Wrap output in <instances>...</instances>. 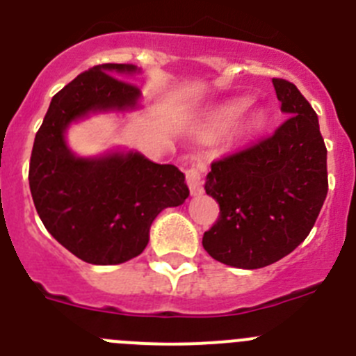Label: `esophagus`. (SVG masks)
I'll return each instance as SVG.
<instances>
[{"label": "esophagus", "mask_w": 356, "mask_h": 356, "mask_svg": "<svg viewBox=\"0 0 356 356\" xmlns=\"http://www.w3.org/2000/svg\"><path fill=\"white\" fill-rule=\"evenodd\" d=\"M204 165L202 163H193L191 167L186 170V182L191 191V195H202L204 193Z\"/></svg>", "instance_id": "obj_1"}]
</instances>
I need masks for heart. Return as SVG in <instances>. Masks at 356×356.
I'll return each instance as SVG.
<instances>
[{"label": "heart", "instance_id": "heart-1", "mask_svg": "<svg viewBox=\"0 0 356 356\" xmlns=\"http://www.w3.org/2000/svg\"><path fill=\"white\" fill-rule=\"evenodd\" d=\"M253 99L249 96H241V98L230 99L225 103L223 107H219L216 111L214 118H212V128L214 129H228L242 118L245 111L251 107ZM268 124V112L267 111H257L251 114V118L245 122V131L248 133H260L261 129L267 128Z\"/></svg>", "mask_w": 356, "mask_h": 356}]
</instances>
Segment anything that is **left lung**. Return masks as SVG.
Segmentation results:
<instances>
[{"mask_svg":"<svg viewBox=\"0 0 356 356\" xmlns=\"http://www.w3.org/2000/svg\"><path fill=\"white\" fill-rule=\"evenodd\" d=\"M272 84L286 121L270 137L212 161L205 181L219 218L202 244L230 267L261 268L290 254L327 198V147L316 112L295 84Z\"/></svg>","mask_w":356,"mask_h":356,"instance_id":"left-lung-1","label":"left lung"}]
</instances>
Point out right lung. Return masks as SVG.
Segmentation results:
<instances>
[{"instance_id":"1","label":"right lung","mask_w":356,"mask_h":356,"mask_svg":"<svg viewBox=\"0 0 356 356\" xmlns=\"http://www.w3.org/2000/svg\"><path fill=\"white\" fill-rule=\"evenodd\" d=\"M133 65H98L56 92L36 131L29 189L43 227L70 253L92 265L124 264L149 242V228L167 207L184 204L189 189L174 165L140 152L77 158L65 142L72 121L89 112L133 108L140 89L115 79Z\"/></svg>"}]
</instances>
